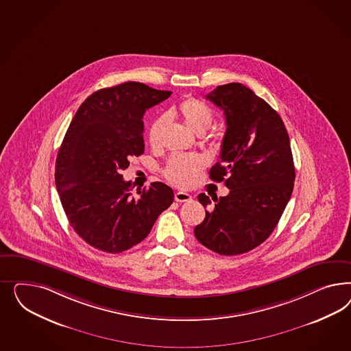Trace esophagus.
Returning <instances> with one entry per match:
<instances>
[{
    "label": "esophagus",
    "mask_w": 351,
    "mask_h": 351,
    "mask_svg": "<svg viewBox=\"0 0 351 351\" xmlns=\"http://www.w3.org/2000/svg\"><path fill=\"white\" fill-rule=\"evenodd\" d=\"M175 201L176 202H191V195L185 191H176L175 193Z\"/></svg>",
    "instance_id": "34e87169"
}]
</instances>
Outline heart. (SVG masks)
<instances>
[{
	"label": "heart",
	"instance_id": "heart-1",
	"mask_svg": "<svg viewBox=\"0 0 351 351\" xmlns=\"http://www.w3.org/2000/svg\"><path fill=\"white\" fill-rule=\"evenodd\" d=\"M167 118H180L181 121L195 134H204L213 125L215 112L213 108L202 100L188 97L171 108L166 116L157 118L149 128V143L157 148L162 143ZM203 160L197 154H176L171 157L163 173L167 180L178 186H188L194 180L198 171L202 169Z\"/></svg>",
	"mask_w": 351,
	"mask_h": 351
}]
</instances>
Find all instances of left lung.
<instances>
[{"label": "left lung", "mask_w": 351, "mask_h": 351, "mask_svg": "<svg viewBox=\"0 0 351 351\" xmlns=\"http://www.w3.org/2000/svg\"><path fill=\"white\" fill-rule=\"evenodd\" d=\"M221 108L226 131L220 162L210 179L223 181L226 197L204 193L198 201L206 211L194 228L201 245L219 255L245 254L273 233L295 182L289 138L282 118L264 99L242 84L217 86L206 96Z\"/></svg>", "instance_id": "left-lung-1"}]
</instances>
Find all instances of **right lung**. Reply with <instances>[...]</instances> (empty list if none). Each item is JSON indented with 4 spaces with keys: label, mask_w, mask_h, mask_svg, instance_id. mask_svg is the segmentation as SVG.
<instances>
[{
    "label": "right lung",
    "mask_w": 351,
    "mask_h": 351,
    "mask_svg": "<svg viewBox=\"0 0 351 351\" xmlns=\"http://www.w3.org/2000/svg\"><path fill=\"white\" fill-rule=\"evenodd\" d=\"M171 95L140 82L97 90L78 108L55 163V184L68 221L86 243L108 254L138 245L173 202L156 181L131 194L123 180L132 156L144 153L145 110Z\"/></svg>",
    "instance_id": "1"
}]
</instances>
